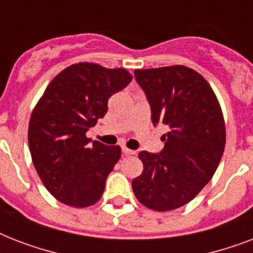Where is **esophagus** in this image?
<instances>
[{
    "label": "esophagus",
    "instance_id": "esophagus-1",
    "mask_svg": "<svg viewBox=\"0 0 253 253\" xmlns=\"http://www.w3.org/2000/svg\"><path fill=\"white\" fill-rule=\"evenodd\" d=\"M122 152H123V154H125V155H135V154H136L135 151L128 150V148H126V147H122Z\"/></svg>",
    "mask_w": 253,
    "mask_h": 253
}]
</instances>
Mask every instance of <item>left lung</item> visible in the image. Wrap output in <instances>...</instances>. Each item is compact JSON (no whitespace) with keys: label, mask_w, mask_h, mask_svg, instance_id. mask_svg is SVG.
<instances>
[{"label":"left lung","mask_w":253,"mask_h":253,"mask_svg":"<svg viewBox=\"0 0 253 253\" xmlns=\"http://www.w3.org/2000/svg\"><path fill=\"white\" fill-rule=\"evenodd\" d=\"M151 106L154 126L163 123L164 148L142 151V174L132 180L135 197L146 208L169 211L184 206L211 180L226 144L222 109L211 86L184 65L135 69Z\"/></svg>","instance_id":"1"}]
</instances>
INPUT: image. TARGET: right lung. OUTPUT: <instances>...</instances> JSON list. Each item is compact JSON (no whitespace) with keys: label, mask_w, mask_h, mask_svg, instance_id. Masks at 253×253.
Listing matches in <instances>:
<instances>
[{"label":"right lung","mask_w":253,"mask_h":253,"mask_svg":"<svg viewBox=\"0 0 253 253\" xmlns=\"http://www.w3.org/2000/svg\"><path fill=\"white\" fill-rule=\"evenodd\" d=\"M132 80L123 68L79 63L61 71L34 109L29 147L47 190L72 208H87L102 197L121 147L86 138L107 111V101Z\"/></svg>","instance_id":"add662e5"}]
</instances>
